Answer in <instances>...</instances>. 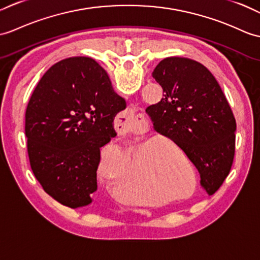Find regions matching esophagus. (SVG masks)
<instances>
[{
	"label": "esophagus",
	"mask_w": 260,
	"mask_h": 260,
	"mask_svg": "<svg viewBox=\"0 0 260 260\" xmlns=\"http://www.w3.org/2000/svg\"><path fill=\"white\" fill-rule=\"evenodd\" d=\"M126 120H127V118H126ZM123 131H129V126H128V127H125V125H124V129Z\"/></svg>",
	"instance_id": "1"
}]
</instances>
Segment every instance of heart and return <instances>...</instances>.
I'll return each mask as SVG.
<instances>
[{
	"label": "heart",
	"instance_id": "1",
	"mask_svg": "<svg viewBox=\"0 0 260 260\" xmlns=\"http://www.w3.org/2000/svg\"><path fill=\"white\" fill-rule=\"evenodd\" d=\"M146 153V149L143 150V154ZM144 168L143 165V160L141 158H138L136 160V172H137V177H141L142 171ZM154 170V175L155 177L159 182H171V183H178V180L180 179V176L178 175L177 172L174 171L173 166L170 164V162L166 160H157L154 162L153 166ZM103 172L106 175V177L108 178L111 183H116V180L118 179V168L116 165L114 164H105L104 167H103Z\"/></svg>",
	"mask_w": 260,
	"mask_h": 260
}]
</instances>
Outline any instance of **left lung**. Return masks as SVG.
<instances>
[{"label": "left lung", "instance_id": "1", "mask_svg": "<svg viewBox=\"0 0 260 260\" xmlns=\"http://www.w3.org/2000/svg\"><path fill=\"white\" fill-rule=\"evenodd\" d=\"M153 77L164 92L146 108L154 129L183 150L213 195L231 172L236 140V120L218 82L203 64L177 56L160 61Z\"/></svg>", "mask_w": 260, "mask_h": 260}]
</instances>
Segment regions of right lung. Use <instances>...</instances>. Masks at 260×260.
Returning a JSON list of instances; mask_svg holds the SVG:
<instances>
[{
	"mask_svg": "<svg viewBox=\"0 0 260 260\" xmlns=\"http://www.w3.org/2000/svg\"><path fill=\"white\" fill-rule=\"evenodd\" d=\"M125 106L93 58L69 57L46 71L25 113L29 164L45 192L71 208L93 202L100 149L116 136L114 118Z\"/></svg>",
	"mask_w": 260,
	"mask_h": 260,
	"instance_id": "right-lung-1",
	"label": "right lung"
}]
</instances>
